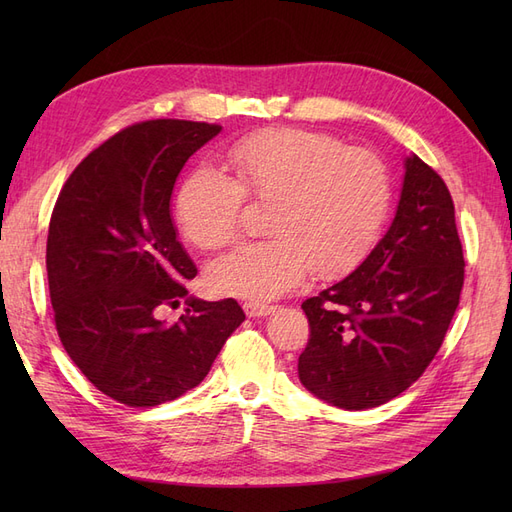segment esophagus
<instances>
[{
  "label": "esophagus",
  "instance_id": "obj_1",
  "mask_svg": "<svg viewBox=\"0 0 512 512\" xmlns=\"http://www.w3.org/2000/svg\"><path fill=\"white\" fill-rule=\"evenodd\" d=\"M243 309H245L247 318H262V316L273 314L277 307H275V305H265V303H252V301H247V303H243Z\"/></svg>",
  "mask_w": 512,
  "mask_h": 512
}]
</instances>
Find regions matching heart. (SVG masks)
Listing matches in <instances>:
<instances>
[{
  "label": "heart",
  "mask_w": 512,
  "mask_h": 512,
  "mask_svg": "<svg viewBox=\"0 0 512 512\" xmlns=\"http://www.w3.org/2000/svg\"><path fill=\"white\" fill-rule=\"evenodd\" d=\"M228 177L198 166L175 198L179 232L213 250L235 239L243 198L271 205L267 235L215 258L207 284L224 297L265 303L297 288L309 271L322 280L352 271L376 243L391 203V181L374 151L333 136L271 128L224 153Z\"/></svg>",
  "instance_id": "1"
}]
</instances>
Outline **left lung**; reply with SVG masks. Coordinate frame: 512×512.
<instances>
[{"instance_id": "obj_1", "label": "left lung", "mask_w": 512, "mask_h": 512, "mask_svg": "<svg viewBox=\"0 0 512 512\" xmlns=\"http://www.w3.org/2000/svg\"><path fill=\"white\" fill-rule=\"evenodd\" d=\"M463 267L451 192L410 153L386 235L342 282L301 305L312 329L299 356L301 384L344 410L404 393L444 342Z\"/></svg>"}]
</instances>
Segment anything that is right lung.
<instances>
[{
  "label": "right lung",
  "instance_id": "1",
  "mask_svg": "<svg viewBox=\"0 0 512 512\" xmlns=\"http://www.w3.org/2000/svg\"><path fill=\"white\" fill-rule=\"evenodd\" d=\"M220 132L181 119L136 123L91 151L59 192L46 239L55 327L74 365L119 404L188 393L245 320L235 299L188 297L196 265L170 218L181 168ZM181 298L186 314L168 325L159 312Z\"/></svg>",
  "mask_w": 512,
  "mask_h": 512
}]
</instances>
